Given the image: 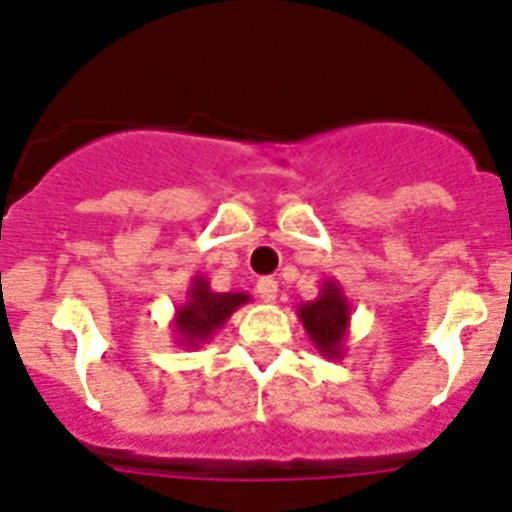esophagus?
Wrapping results in <instances>:
<instances>
[{"label": "esophagus", "mask_w": 512, "mask_h": 512, "mask_svg": "<svg viewBox=\"0 0 512 512\" xmlns=\"http://www.w3.org/2000/svg\"><path fill=\"white\" fill-rule=\"evenodd\" d=\"M257 295H260L265 303H273L276 295H279V284L273 282V279H260V282H257Z\"/></svg>", "instance_id": "34e87169"}]
</instances>
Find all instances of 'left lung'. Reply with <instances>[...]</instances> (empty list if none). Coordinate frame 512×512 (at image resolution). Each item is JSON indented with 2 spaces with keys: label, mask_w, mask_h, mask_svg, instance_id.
Wrapping results in <instances>:
<instances>
[{
  "label": "left lung",
  "mask_w": 512,
  "mask_h": 512,
  "mask_svg": "<svg viewBox=\"0 0 512 512\" xmlns=\"http://www.w3.org/2000/svg\"><path fill=\"white\" fill-rule=\"evenodd\" d=\"M298 319L306 327L308 338L327 360H343V343L349 338L351 303L343 292L341 282L325 279L314 300L298 306Z\"/></svg>",
  "instance_id": "8db88e82"
}]
</instances>
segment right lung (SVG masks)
<instances>
[{
	"label": "right lung",
	"mask_w": 512,
	"mask_h": 512,
	"mask_svg": "<svg viewBox=\"0 0 512 512\" xmlns=\"http://www.w3.org/2000/svg\"><path fill=\"white\" fill-rule=\"evenodd\" d=\"M249 292H214L204 276L198 273L190 279L185 300L179 303L171 319V330L179 346L198 349L206 343L222 325L233 317V311L249 303Z\"/></svg>",
	"instance_id": "1"
}]
</instances>
